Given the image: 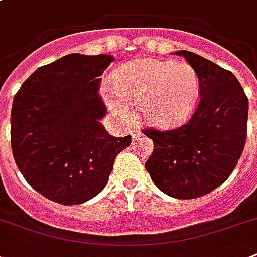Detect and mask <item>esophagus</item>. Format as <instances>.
<instances>
[{
	"label": "esophagus",
	"instance_id": "obj_1",
	"mask_svg": "<svg viewBox=\"0 0 257 257\" xmlns=\"http://www.w3.org/2000/svg\"><path fill=\"white\" fill-rule=\"evenodd\" d=\"M139 137H141V131L139 128L133 129L132 131V139L133 140H137Z\"/></svg>",
	"mask_w": 257,
	"mask_h": 257
}]
</instances>
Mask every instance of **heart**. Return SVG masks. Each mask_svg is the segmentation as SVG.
<instances>
[{
  "instance_id": "heart-1",
  "label": "heart",
  "mask_w": 257,
  "mask_h": 257,
  "mask_svg": "<svg viewBox=\"0 0 257 257\" xmlns=\"http://www.w3.org/2000/svg\"><path fill=\"white\" fill-rule=\"evenodd\" d=\"M113 90L130 108H141L143 116L157 128L183 124L199 102V74L187 62L141 60L126 64L113 74ZM110 112L129 120L132 112L112 94L105 93Z\"/></svg>"
}]
</instances>
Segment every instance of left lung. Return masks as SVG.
I'll return each instance as SVG.
<instances>
[{"mask_svg":"<svg viewBox=\"0 0 257 257\" xmlns=\"http://www.w3.org/2000/svg\"><path fill=\"white\" fill-rule=\"evenodd\" d=\"M175 54L199 74V104L179 128L143 131L153 140L145 168L165 195L189 200L220 187L237 165L247 140L248 98L232 72L188 50Z\"/></svg>","mask_w":257,"mask_h":257,"instance_id":"1","label":"left lung"}]
</instances>
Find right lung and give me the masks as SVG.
Returning <instances> with one entry per match:
<instances>
[{
  "label": "right lung",
  "instance_id": "right-lung-1",
  "mask_svg": "<svg viewBox=\"0 0 257 257\" xmlns=\"http://www.w3.org/2000/svg\"><path fill=\"white\" fill-rule=\"evenodd\" d=\"M112 56L73 53L38 68L16 93L10 114L13 157L25 180L44 197L77 205L105 188L114 159L132 137H113L101 74Z\"/></svg>",
  "mask_w": 257,
  "mask_h": 257
}]
</instances>
